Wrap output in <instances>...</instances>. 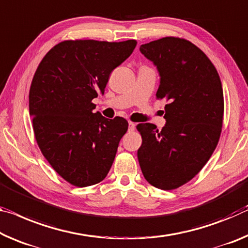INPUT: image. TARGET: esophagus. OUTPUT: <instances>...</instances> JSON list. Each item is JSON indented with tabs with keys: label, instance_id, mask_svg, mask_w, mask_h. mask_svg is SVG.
Returning <instances> with one entry per match:
<instances>
[{
	"label": "esophagus",
	"instance_id": "esophagus-1",
	"mask_svg": "<svg viewBox=\"0 0 248 248\" xmlns=\"http://www.w3.org/2000/svg\"><path fill=\"white\" fill-rule=\"evenodd\" d=\"M136 129V124L131 123V121H129L128 123V130L129 131H133Z\"/></svg>",
	"mask_w": 248,
	"mask_h": 248
}]
</instances>
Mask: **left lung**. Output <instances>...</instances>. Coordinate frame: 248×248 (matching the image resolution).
I'll list each match as a JSON object with an SVG mask.
<instances>
[{"label": "left lung", "instance_id": "left-lung-1", "mask_svg": "<svg viewBox=\"0 0 248 248\" xmlns=\"http://www.w3.org/2000/svg\"><path fill=\"white\" fill-rule=\"evenodd\" d=\"M158 69V99L168 101L166 125H137L142 137L138 160L144 179L161 190H173L201 171L217 145L224 98L217 70L186 39L163 37L140 46Z\"/></svg>", "mask_w": 248, "mask_h": 248}]
</instances>
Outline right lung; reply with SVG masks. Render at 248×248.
<instances>
[{
    "label": "right lung",
    "instance_id": "add662e5",
    "mask_svg": "<svg viewBox=\"0 0 248 248\" xmlns=\"http://www.w3.org/2000/svg\"><path fill=\"white\" fill-rule=\"evenodd\" d=\"M137 42L65 41L45 55L30 89V116L43 155L75 186L99 183L108 174L128 130L121 117L107 119L92 103L104 95L110 73Z\"/></svg>",
    "mask_w": 248,
    "mask_h": 248
}]
</instances>
